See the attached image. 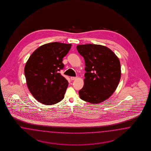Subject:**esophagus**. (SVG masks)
Segmentation results:
<instances>
[{"instance_id":"obj_1","label":"esophagus","mask_w":151,"mask_h":151,"mask_svg":"<svg viewBox=\"0 0 151 151\" xmlns=\"http://www.w3.org/2000/svg\"><path fill=\"white\" fill-rule=\"evenodd\" d=\"M70 78H71V80H76L77 78L76 77H71Z\"/></svg>"}]
</instances>
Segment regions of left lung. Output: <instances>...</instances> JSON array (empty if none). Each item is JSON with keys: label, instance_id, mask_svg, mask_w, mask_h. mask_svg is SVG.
I'll return each instance as SVG.
<instances>
[{"label": "left lung", "instance_id": "left-lung-1", "mask_svg": "<svg viewBox=\"0 0 151 151\" xmlns=\"http://www.w3.org/2000/svg\"><path fill=\"white\" fill-rule=\"evenodd\" d=\"M77 50L84 58L86 72L79 96L91 104L101 103L119 85L121 75L119 59L109 48L101 45H78Z\"/></svg>", "mask_w": 151, "mask_h": 151}]
</instances>
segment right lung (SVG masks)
I'll use <instances>...</instances> for the list:
<instances>
[{"label": "right lung", "instance_id": "obj_1", "mask_svg": "<svg viewBox=\"0 0 151 151\" xmlns=\"http://www.w3.org/2000/svg\"><path fill=\"white\" fill-rule=\"evenodd\" d=\"M71 47V44L58 42L45 44L27 60L24 68L27 84L38 102L52 105L63 100L69 83L59 71L63 69V59Z\"/></svg>", "mask_w": 151, "mask_h": 151}]
</instances>
